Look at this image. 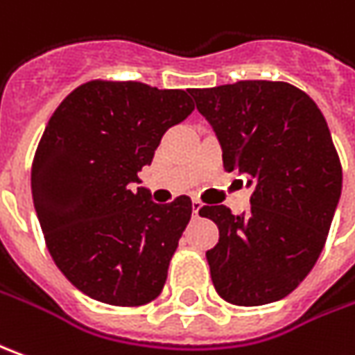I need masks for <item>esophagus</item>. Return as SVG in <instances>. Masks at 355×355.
<instances>
[{
	"mask_svg": "<svg viewBox=\"0 0 355 355\" xmlns=\"http://www.w3.org/2000/svg\"><path fill=\"white\" fill-rule=\"evenodd\" d=\"M202 206H204V204H202L200 200H192V216H194V218L200 216V209H202Z\"/></svg>",
	"mask_w": 355,
	"mask_h": 355,
	"instance_id": "esophagus-1",
	"label": "esophagus"
}]
</instances>
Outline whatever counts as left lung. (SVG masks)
<instances>
[{
  "mask_svg": "<svg viewBox=\"0 0 355 355\" xmlns=\"http://www.w3.org/2000/svg\"><path fill=\"white\" fill-rule=\"evenodd\" d=\"M221 149L223 168L252 188L250 208L233 216L204 206L219 229L206 252L219 297L257 307L289 295L327 243L342 192V165L319 107L284 81H237L192 89Z\"/></svg>",
  "mask_w": 355,
  "mask_h": 355,
  "instance_id": "obj_1",
  "label": "left lung"
}]
</instances>
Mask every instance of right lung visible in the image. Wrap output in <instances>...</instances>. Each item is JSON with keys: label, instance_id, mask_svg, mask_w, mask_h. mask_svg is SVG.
I'll list each match as a JSON object with an SVG mask.
<instances>
[{"label": "right lung", "instance_id": "add662e5", "mask_svg": "<svg viewBox=\"0 0 355 355\" xmlns=\"http://www.w3.org/2000/svg\"><path fill=\"white\" fill-rule=\"evenodd\" d=\"M188 93L95 79L48 120L31 171L33 202L50 257L91 299L137 307L165 286L192 200L155 204L134 184L163 134L194 110Z\"/></svg>", "mask_w": 355, "mask_h": 355}]
</instances>
